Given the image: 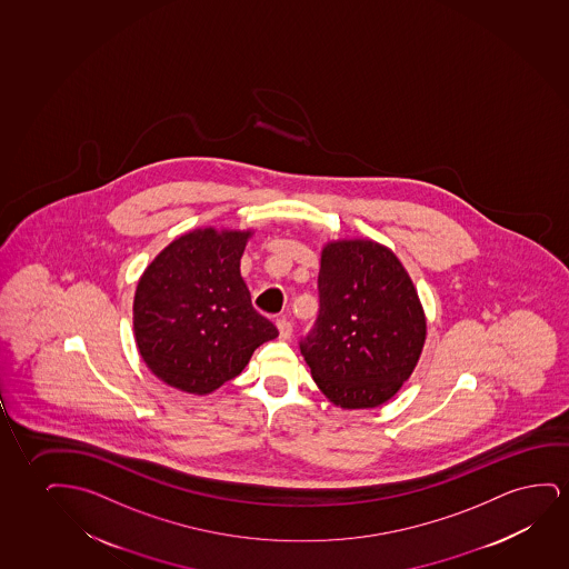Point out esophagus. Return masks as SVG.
Returning <instances> with one entry per match:
<instances>
[{
	"mask_svg": "<svg viewBox=\"0 0 569 569\" xmlns=\"http://www.w3.org/2000/svg\"><path fill=\"white\" fill-rule=\"evenodd\" d=\"M276 327H278V330H280L281 340H289V338H291L293 327H291V322H289L286 317H280V319L276 320Z\"/></svg>",
	"mask_w": 569,
	"mask_h": 569,
	"instance_id": "esophagus-1",
	"label": "esophagus"
}]
</instances>
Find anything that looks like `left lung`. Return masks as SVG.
Wrapping results in <instances>:
<instances>
[{"instance_id": "obj_1", "label": "left lung", "mask_w": 569, "mask_h": 569, "mask_svg": "<svg viewBox=\"0 0 569 569\" xmlns=\"http://www.w3.org/2000/svg\"><path fill=\"white\" fill-rule=\"evenodd\" d=\"M319 297V317L301 342L312 381L343 410L389 402L418 366L428 335L405 266L371 239L328 241Z\"/></svg>"}]
</instances>
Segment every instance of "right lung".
I'll use <instances>...</instances> for the list:
<instances>
[{
    "instance_id": "1",
    "label": "right lung",
    "mask_w": 569,
    "mask_h": 569,
    "mask_svg": "<svg viewBox=\"0 0 569 569\" xmlns=\"http://www.w3.org/2000/svg\"><path fill=\"white\" fill-rule=\"evenodd\" d=\"M252 229L200 227L167 244L133 296V336L149 371L210 395L247 367L278 328L250 303L241 257Z\"/></svg>"
}]
</instances>
